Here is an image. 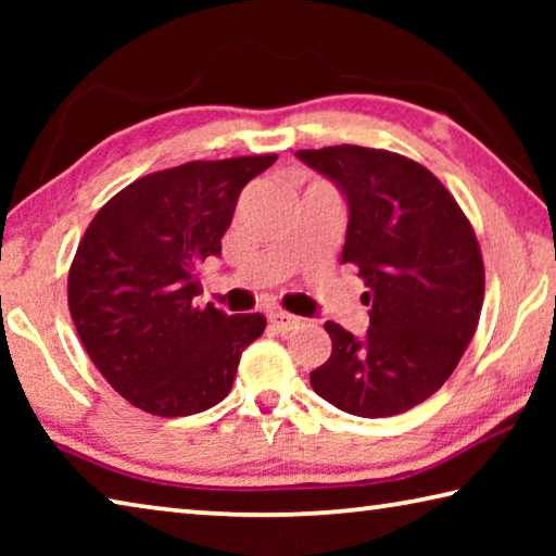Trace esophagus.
Wrapping results in <instances>:
<instances>
[{
    "label": "esophagus",
    "instance_id": "1",
    "mask_svg": "<svg viewBox=\"0 0 556 556\" xmlns=\"http://www.w3.org/2000/svg\"><path fill=\"white\" fill-rule=\"evenodd\" d=\"M267 321L271 328H275V331H291V328L299 324V318L287 314V312H269Z\"/></svg>",
    "mask_w": 556,
    "mask_h": 556
}]
</instances>
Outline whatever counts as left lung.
Instances as JSON below:
<instances>
[{"mask_svg":"<svg viewBox=\"0 0 556 556\" xmlns=\"http://www.w3.org/2000/svg\"><path fill=\"white\" fill-rule=\"evenodd\" d=\"M296 156L345 195L341 262L357 267L370 306L363 338L326 321L333 351L308 378L312 388L355 417L417 407L451 378L481 318L476 232L446 186L407 156L355 144Z\"/></svg>","mask_w":556,"mask_h":556,"instance_id":"8db88e82","label":"left lung"}]
</instances>
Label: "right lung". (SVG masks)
<instances>
[{"label":"right lung","mask_w":556,"mask_h":556,"mask_svg":"<svg viewBox=\"0 0 556 556\" xmlns=\"http://www.w3.org/2000/svg\"><path fill=\"white\" fill-rule=\"evenodd\" d=\"M277 154L188 162L137 178L102 205L68 271V308L112 388L156 417H188L228 397L262 314L228 316L199 296V265L220 255L248 181Z\"/></svg>","instance_id":"right-lung-1"}]
</instances>
